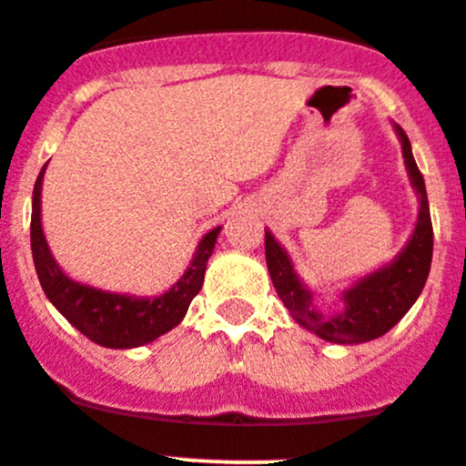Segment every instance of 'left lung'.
Here are the masks:
<instances>
[{
	"label": "left lung",
	"instance_id": "8db88e82",
	"mask_svg": "<svg viewBox=\"0 0 466 466\" xmlns=\"http://www.w3.org/2000/svg\"><path fill=\"white\" fill-rule=\"evenodd\" d=\"M403 147L405 167L419 195V218L412 238L390 265L365 276L342 292L344 310L338 315H321L312 303V292L301 285L285 248L265 231V258L271 283L289 315L315 333L317 338L335 344H362L385 335L403 319L426 285L432 260V222L428 208L426 183L414 163L412 147L399 124H394Z\"/></svg>",
	"mask_w": 466,
	"mask_h": 466
}]
</instances>
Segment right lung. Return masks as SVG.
<instances>
[{
  "instance_id": "1",
  "label": "right lung",
  "mask_w": 466,
  "mask_h": 466,
  "mask_svg": "<svg viewBox=\"0 0 466 466\" xmlns=\"http://www.w3.org/2000/svg\"><path fill=\"white\" fill-rule=\"evenodd\" d=\"M47 167V165H45ZM45 167L40 169L34 186V210H31V251L40 285L56 310L81 330L87 339L106 349H133L154 342L156 338L181 324L192 299L204 285L206 262L213 256L215 242L222 227L213 228L201 238L195 258L181 280L160 297H128V294L104 292L72 280L63 274L54 260L40 224V187Z\"/></svg>"
}]
</instances>
